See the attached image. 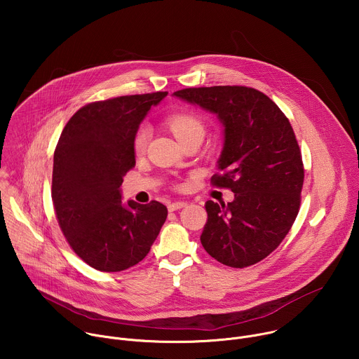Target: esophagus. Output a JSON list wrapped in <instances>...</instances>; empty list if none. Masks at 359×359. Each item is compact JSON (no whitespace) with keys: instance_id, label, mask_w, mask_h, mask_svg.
I'll return each mask as SVG.
<instances>
[{"instance_id":"1","label":"esophagus","mask_w":359,"mask_h":359,"mask_svg":"<svg viewBox=\"0 0 359 359\" xmlns=\"http://www.w3.org/2000/svg\"><path fill=\"white\" fill-rule=\"evenodd\" d=\"M186 201H173V203H170L169 204V212H176V210H179V209H183L184 206H186Z\"/></svg>"}]
</instances>
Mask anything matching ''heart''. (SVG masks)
<instances>
[{
  "label": "heart",
  "instance_id": "obj_1",
  "mask_svg": "<svg viewBox=\"0 0 359 359\" xmlns=\"http://www.w3.org/2000/svg\"><path fill=\"white\" fill-rule=\"evenodd\" d=\"M166 123L180 143L191 137L203 139L204 133H206V125H204V121L196 112H189V111L176 112L168 118ZM147 137H149V132L146 128H139L136 130L133 136V151L137 153V155L146 149Z\"/></svg>",
  "mask_w": 359,
  "mask_h": 359
}]
</instances>
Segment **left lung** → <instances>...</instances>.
<instances>
[{
  "instance_id": "obj_1",
  "label": "left lung",
  "mask_w": 359,
  "mask_h": 359,
  "mask_svg": "<svg viewBox=\"0 0 359 359\" xmlns=\"http://www.w3.org/2000/svg\"><path fill=\"white\" fill-rule=\"evenodd\" d=\"M173 95L216 114L224 125L220 173L212 184L230 189L234 200L204 204V250L233 269L264 260L288 234L301 204L304 165L288 118L254 88H186Z\"/></svg>"
}]
</instances>
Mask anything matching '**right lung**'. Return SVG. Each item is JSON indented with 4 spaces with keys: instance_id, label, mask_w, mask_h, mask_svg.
Listing matches in <instances>:
<instances>
[{
    "instance_id": "obj_1",
    "label": "right lung",
    "mask_w": 359,
    "mask_h": 359,
    "mask_svg": "<svg viewBox=\"0 0 359 359\" xmlns=\"http://www.w3.org/2000/svg\"><path fill=\"white\" fill-rule=\"evenodd\" d=\"M168 92L90 102L65 125L54 151L53 196L58 224L86 264L105 273L142 262L168 217L165 204L122 203L123 176L135 168L133 136Z\"/></svg>"
}]
</instances>
